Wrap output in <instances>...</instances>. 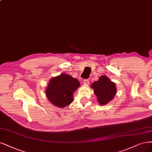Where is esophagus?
<instances>
[{
    "mask_svg": "<svg viewBox=\"0 0 152 152\" xmlns=\"http://www.w3.org/2000/svg\"><path fill=\"white\" fill-rule=\"evenodd\" d=\"M83 84L86 85V86H88V84H89V80H87V79H86V80H84L83 81Z\"/></svg>",
    "mask_w": 152,
    "mask_h": 152,
    "instance_id": "esophagus-1",
    "label": "esophagus"
}]
</instances>
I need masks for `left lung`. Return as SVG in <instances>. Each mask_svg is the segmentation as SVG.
Returning a JSON list of instances; mask_svg holds the SVG:
<instances>
[{
    "label": "left lung",
    "mask_w": 152,
    "mask_h": 152,
    "mask_svg": "<svg viewBox=\"0 0 152 152\" xmlns=\"http://www.w3.org/2000/svg\"><path fill=\"white\" fill-rule=\"evenodd\" d=\"M91 86L97 96L98 102L101 106L106 105L112 101L117 92L115 83L106 75L101 76L99 80L93 82Z\"/></svg>",
    "instance_id": "8db88e82"
}]
</instances>
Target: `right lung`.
Returning <instances> with one entry per match:
<instances>
[{
    "label": "right lung",
    "mask_w": 152,
    "mask_h": 152,
    "mask_svg": "<svg viewBox=\"0 0 152 152\" xmlns=\"http://www.w3.org/2000/svg\"><path fill=\"white\" fill-rule=\"evenodd\" d=\"M80 86L77 78L62 74L50 80L45 90L46 96L53 105L63 108L73 102L74 93Z\"/></svg>",
    "instance_id": "1"
}]
</instances>
